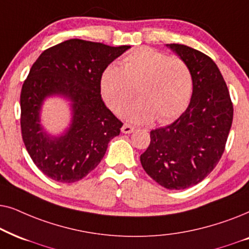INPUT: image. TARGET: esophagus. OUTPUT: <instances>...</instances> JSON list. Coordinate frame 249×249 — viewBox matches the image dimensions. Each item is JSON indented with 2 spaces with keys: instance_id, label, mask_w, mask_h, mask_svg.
I'll return each mask as SVG.
<instances>
[{
  "instance_id": "1",
  "label": "esophagus",
  "mask_w": 249,
  "mask_h": 249,
  "mask_svg": "<svg viewBox=\"0 0 249 249\" xmlns=\"http://www.w3.org/2000/svg\"><path fill=\"white\" fill-rule=\"evenodd\" d=\"M122 132L125 134H130V133H132V132H134V127L131 126V125H128V124H124L122 127Z\"/></svg>"
}]
</instances>
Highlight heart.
I'll list each match as a JSON object with an SVG mask.
<instances>
[{"instance_id": "obj_1", "label": "heart", "mask_w": 249, "mask_h": 249, "mask_svg": "<svg viewBox=\"0 0 249 249\" xmlns=\"http://www.w3.org/2000/svg\"><path fill=\"white\" fill-rule=\"evenodd\" d=\"M100 89L106 104L116 112L126 108L137 90L140 99L128 109L127 117L135 123H147L155 117L167 123L187 107L192 75L182 59L140 48L123 58L122 67L110 64L104 69Z\"/></svg>"}]
</instances>
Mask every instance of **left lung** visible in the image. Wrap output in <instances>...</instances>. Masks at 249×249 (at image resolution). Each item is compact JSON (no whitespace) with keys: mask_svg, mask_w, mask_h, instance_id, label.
I'll use <instances>...</instances> for the list:
<instances>
[{"mask_svg":"<svg viewBox=\"0 0 249 249\" xmlns=\"http://www.w3.org/2000/svg\"><path fill=\"white\" fill-rule=\"evenodd\" d=\"M167 46L190 68L191 100L174 123L150 132V144L140 160L161 187L182 190L203 181L220 161L233 106L220 69L208 55L183 44Z\"/></svg>","mask_w":249,"mask_h":249,"instance_id":"left-lung-1","label":"left lung"}]
</instances>
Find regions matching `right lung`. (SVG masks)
<instances>
[{
	"mask_svg": "<svg viewBox=\"0 0 249 249\" xmlns=\"http://www.w3.org/2000/svg\"><path fill=\"white\" fill-rule=\"evenodd\" d=\"M131 46L72 38L42 52L32 66L20 94L25 147L42 173L62 183L82 180L98 166L123 123L101 98L104 69ZM50 96L71 102L72 121L64 134H46L41 106Z\"/></svg>",
	"mask_w": 249,
	"mask_h": 249,
	"instance_id": "1",
	"label": "right lung"
}]
</instances>
